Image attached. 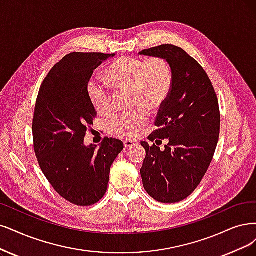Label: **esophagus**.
Returning a JSON list of instances; mask_svg holds the SVG:
<instances>
[{
	"mask_svg": "<svg viewBox=\"0 0 256 256\" xmlns=\"http://www.w3.org/2000/svg\"><path fill=\"white\" fill-rule=\"evenodd\" d=\"M123 144H124V148H126L136 144V142H135L134 140H124V141H123Z\"/></svg>",
	"mask_w": 256,
	"mask_h": 256,
	"instance_id": "obj_1",
	"label": "esophagus"
}]
</instances>
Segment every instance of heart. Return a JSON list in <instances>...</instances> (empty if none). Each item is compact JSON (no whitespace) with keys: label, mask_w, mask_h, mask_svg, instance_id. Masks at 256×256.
Wrapping results in <instances>:
<instances>
[{"label":"heart","mask_w":256,"mask_h":256,"mask_svg":"<svg viewBox=\"0 0 256 256\" xmlns=\"http://www.w3.org/2000/svg\"><path fill=\"white\" fill-rule=\"evenodd\" d=\"M104 77L115 90H128L130 106L136 108L114 118L108 123L112 135L122 138L137 136L148 121V112L158 110L166 103L173 86L168 62L159 56L141 60L122 56L108 66ZM88 96L100 115L112 110L110 90L97 81L88 84Z\"/></svg>","instance_id":"heart-1"}]
</instances>
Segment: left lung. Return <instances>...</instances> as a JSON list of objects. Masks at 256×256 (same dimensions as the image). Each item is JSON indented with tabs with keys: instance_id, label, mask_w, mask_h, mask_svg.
<instances>
[{
	"instance_id": "8db88e82",
	"label": "left lung",
	"mask_w": 256,
	"mask_h": 256,
	"mask_svg": "<svg viewBox=\"0 0 256 256\" xmlns=\"http://www.w3.org/2000/svg\"><path fill=\"white\" fill-rule=\"evenodd\" d=\"M139 54L166 59L173 72L171 92L155 121L158 128L148 136L168 144L160 150L141 141L146 155L140 174L150 197L174 204L194 192L212 162L220 128L218 100L202 65L180 47L164 44Z\"/></svg>"
}]
</instances>
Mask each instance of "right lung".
Instances as JSON below:
<instances>
[{"label": "right lung", "mask_w": 256, "mask_h": 256, "mask_svg": "<svg viewBox=\"0 0 256 256\" xmlns=\"http://www.w3.org/2000/svg\"><path fill=\"white\" fill-rule=\"evenodd\" d=\"M115 54L72 52L43 81L32 121L34 153L43 174L60 196L77 206L98 202L108 190L112 162L123 142L106 137L84 144L97 114L88 96L94 70Z\"/></svg>", "instance_id": "add662e5"}]
</instances>
